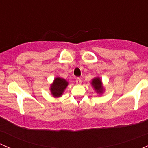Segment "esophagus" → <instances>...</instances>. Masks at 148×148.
Here are the masks:
<instances>
[{"instance_id":"34e87169","label":"esophagus","mask_w":148,"mask_h":148,"mask_svg":"<svg viewBox=\"0 0 148 148\" xmlns=\"http://www.w3.org/2000/svg\"><path fill=\"white\" fill-rule=\"evenodd\" d=\"M75 82H76V83H77V85H80V84H81L82 80L80 78V77H77V78H76Z\"/></svg>"}]
</instances>
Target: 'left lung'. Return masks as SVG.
Masks as SVG:
<instances>
[{"mask_svg":"<svg viewBox=\"0 0 148 148\" xmlns=\"http://www.w3.org/2000/svg\"><path fill=\"white\" fill-rule=\"evenodd\" d=\"M92 86L94 87L95 90L97 91L98 93H102L103 90V88L102 86V82L99 77H96V78L93 79L92 82Z\"/></svg>","mask_w":148,"mask_h":148,"instance_id":"1","label":"left lung"}]
</instances>
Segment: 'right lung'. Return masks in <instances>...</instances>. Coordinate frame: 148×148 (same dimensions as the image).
Wrapping results in <instances>:
<instances>
[{
	"instance_id": "1",
	"label": "right lung",
	"mask_w": 148,
	"mask_h": 148,
	"mask_svg": "<svg viewBox=\"0 0 148 148\" xmlns=\"http://www.w3.org/2000/svg\"><path fill=\"white\" fill-rule=\"evenodd\" d=\"M67 85H68V82L65 80L60 77L56 78L51 88L52 95L54 97L61 96Z\"/></svg>"
}]
</instances>
